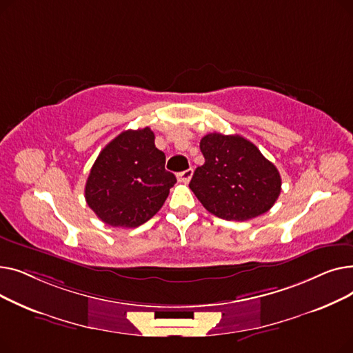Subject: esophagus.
<instances>
[{
    "label": "esophagus",
    "mask_w": 353,
    "mask_h": 353,
    "mask_svg": "<svg viewBox=\"0 0 353 353\" xmlns=\"http://www.w3.org/2000/svg\"><path fill=\"white\" fill-rule=\"evenodd\" d=\"M192 176H193V169H188V170L180 172V173L177 174L179 180H181V181H184V183H188V181L192 179Z\"/></svg>",
    "instance_id": "esophagus-1"
}]
</instances>
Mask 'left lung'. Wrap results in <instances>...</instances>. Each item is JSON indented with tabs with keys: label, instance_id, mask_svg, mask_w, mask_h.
<instances>
[{
	"label": "left lung",
	"instance_id": "8db88e82",
	"mask_svg": "<svg viewBox=\"0 0 353 353\" xmlns=\"http://www.w3.org/2000/svg\"><path fill=\"white\" fill-rule=\"evenodd\" d=\"M205 164L197 167L189 188L212 214L245 221L270 210L282 190L279 172L245 137L220 133L200 140Z\"/></svg>",
	"mask_w": 353,
	"mask_h": 353
}]
</instances>
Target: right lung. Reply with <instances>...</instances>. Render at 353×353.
<instances>
[{"label":"right lung","instance_id":"obj_1","mask_svg":"<svg viewBox=\"0 0 353 353\" xmlns=\"http://www.w3.org/2000/svg\"><path fill=\"white\" fill-rule=\"evenodd\" d=\"M165 156L148 127L125 130L111 140L92 164L85 201L105 225L137 228L164 205L176 176L164 169Z\"/></svg>","mask_w":353,"mask_h":353}]
</instances>
